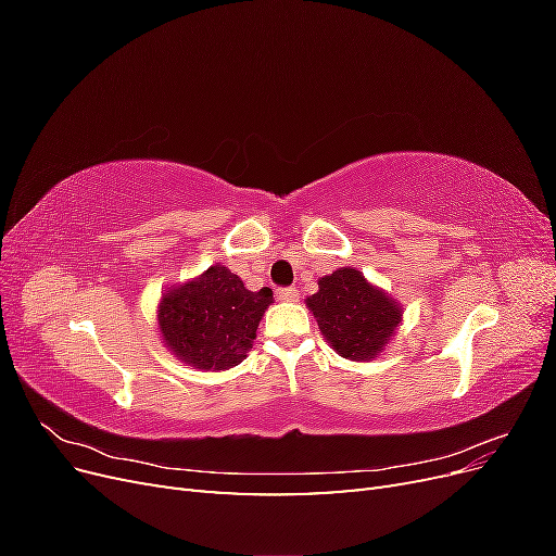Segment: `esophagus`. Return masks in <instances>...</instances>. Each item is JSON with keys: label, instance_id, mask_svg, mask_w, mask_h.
<instances>
[{"label": "esophagus", "instance_id": "1", "mask_svg": "<svg viewBox=\"0 0 556 556\" xmlns=\"http://www.w3.org/2000/svg\"><path fill=\"white\" fill-rule=\"evenodd\" d=\"M280 301H296L299 299V290L296 288H280L276 294Z\"/></svg>", "mask_w": 556, "mask_h": 556}]
</instances>
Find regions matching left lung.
Listing matches in <instances>:
<instances>
[{"mask_svg":"<svg viewBox=\"0 0 556 556\" xmlns=\"http://www.w3.org/2000/svg\"><path fill=\"white\" fill-rule=\"evenodd\" d=\"M317 285L319 292L308 299V308L331 348L355 362L374 359L401 323L396 301L368 285L355 268H339Z\"/></svg>","mask_w":556,"mask_h":556,"instance_id":"left-lung-1","label":"left lung"}]
</instances>
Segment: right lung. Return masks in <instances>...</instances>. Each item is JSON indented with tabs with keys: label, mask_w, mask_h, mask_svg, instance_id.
<instances>
[{
	"label": "right lung",
	"mask_w": 556,
	"mask_h": 556,
	"mask_svg": "<svg viewBox=\"0 0 556 556\" xmlns=\"http://www.w3.org/2000/svg\"><path fill=\"white\" fill-rule=\"evenodd\" d=\"M271 301L268 288L250 292L237 274L215 264L201 278L164 294L157 313L162 339L185 364L223 371L248 355Z\"/></svg>",
	"instance_id": "obj_1"
}]
</instances>
